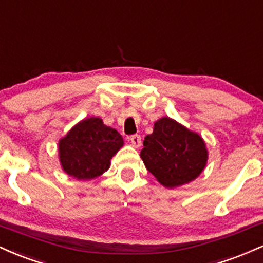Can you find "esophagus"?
<instances>
[{
	"label": "esophagus",
	"mask_w": 263,
	"mask_h": 263,
	"mask_svg": "<svg viewBox=\"0 0 263 263\" xmlns=\"http://www.w3.org/2000/svg\"><path fill=\"white\" fill-rule=\"evenodd\" d=\"M129 142H131V143H132V146L136 147V148H138V147H140L141 143H142L141 136L140 135L129 136Z\"/></svg>",
	"instance_id": "esophagus-1"
}]
</instances>
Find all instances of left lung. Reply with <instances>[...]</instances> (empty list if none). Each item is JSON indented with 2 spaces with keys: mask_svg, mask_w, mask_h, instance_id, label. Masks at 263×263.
I'll return each mask as SVG.
<instances>
[{
  "mask_svg": "<svg viewBox=\"0 0 263 263\" xmlns=\"http://www.w3.org/2000/svg\"><path fill=\"white\" fill-rule=\"evenodd\" d=\"M141 158L159 183L174 188L192 182L203 172L208 151L198 134L163 117L155 123L153 134L144 137Z\"/></svg>",
  "mask_w": 263,
  "mask_h": 263,
  "instance_id": "1",
  "label": "left lung"
}]
</instances>
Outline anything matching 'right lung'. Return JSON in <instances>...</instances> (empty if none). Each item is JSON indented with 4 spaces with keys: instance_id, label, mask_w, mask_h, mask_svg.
Wrapping results in <instances>:
<instances>
[{
    "instance_id": "obj_1",
    "label": "right lung",
    "mask_w": 263,
    "mask_h": 263,
    "mask_svg": "<svg viewBox=\"0 0 263 263\" xmlns=\"http://www.w3.org/2000/svg\"><path fill=\"white\" fill-rule=\"evenodd\" d=\"M122 136L99 117L74 126L59 141V158L69 176L79 180L99 177L110 167V159L122 147Z\"/></svg>"
}]
</instances>
